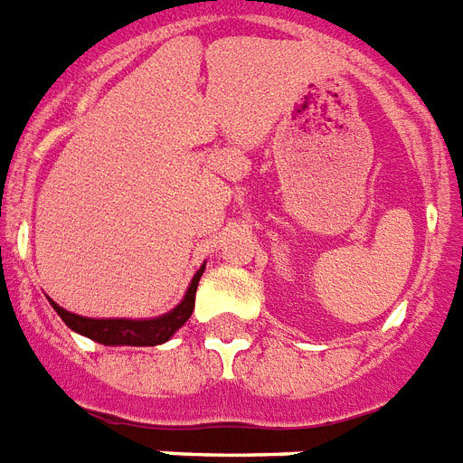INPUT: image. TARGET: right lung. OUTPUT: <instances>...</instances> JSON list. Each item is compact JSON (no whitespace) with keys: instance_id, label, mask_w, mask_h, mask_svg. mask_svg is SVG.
<instances>
[{"instance_id":"1","label":"right lung","mask_w":463,"mask_h":463,"mask_svg":"<svg viewBox=\"0 0 463 463\" xmlns=\"http://www.w3.org/2000/svg\"><path fill=\"white\" fill-rule=\"evenodd\" d=\"M204 273V266L194 273L193 283L187 288L185 299L175 307L173 311L164 314L152 321H126V318H85L78 314L61 309L59 304L52 302L54 311L61 317V321L71 330L90 337V340L101 342V345H130V347H154L166 342L183 323L190 318L194 309V292H197L199 278Z\"/></svg>"}]
</instances>
